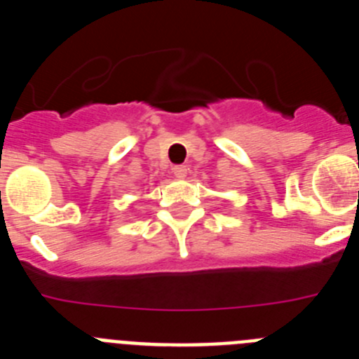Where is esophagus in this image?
I'll return each instance as SVG.
<instances>
[{
    "instance_id": "1",
    "label": "esophagus",
    "mask_w": 359,
    "mask_h": 359,
    "mask_svg": "<svg viewBox=\"0 0 359 359\" xmlns=\"http://www.w3.org/2000/svg\"><path fill=\"white\" fill-rule=\"evenodd\" d=\"M172 172L176 177H185L189 174V167L187 165H174Z\"/></svg>"
}]
</instances>
